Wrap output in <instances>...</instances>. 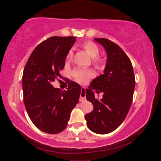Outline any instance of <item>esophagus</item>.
<instances>
[{
    "label": "esophagus",
    "instance_id": "obj_1",
    "mask_svg": "<svg viewBox=\"0 0 161 161\" xmlns=\"http://www.w3.org/2000/svg\"><path fill=\"white\" fill-rule=\"evenodd\" d=\"M86 100V94H85V88L82 87L81 89V93H80V102H82Z\"/></svg>",
    "mask_w": 161,
    "mask_h": 161
}]
</instances>
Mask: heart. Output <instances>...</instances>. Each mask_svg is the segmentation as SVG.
Instances as JSON below:
<instances>
[{"label":"heart","mask_w":161,"mask_h":161,"mask_svg":"<svg viewBox=\"0 0 161 161\" xmlns=\"http://www.w3.org/2000/svg\"><path fill=\"white\" fill-rule=\"evenodd\" d=\"M83 48L86 51L92 58H93L94 64L99 65L101 63L100 59L97 58L99 54V47L92 42H86L83 45ZM73 57V50H70L67 54V60H71ZM72 75L79 82L84 83L94 76V72L91 69H84V68L77 67L72 70Z\"/></svg>","instance_id":"heart-1"}]
</instances>
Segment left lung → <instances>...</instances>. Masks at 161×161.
I'll return each mask as SVG.
<instances>
[{
	"mask_svg": "<svg viewBox=\"0 0 161 161\" xmlns=\"http://www.w3.org/2000/svg\"><path fill=\"white\" fill-rule=\"evenodd\" d=\"M107 52V64L101 75L86 89L87 101L94 109L84 116L86 125L94 133L107 134L116 129L126 118L132 103L135 76L132 64L123 50L106 38H94ZM103 93L99 100L93 90Z\"/></svg>",
	"mask_w": 161,
	"mask_h": 161,
	"instance_id": "1",
	"label": "left lung"
}]
</instances>
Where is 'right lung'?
<instances>
[{"mask_svg":"<svg viewBox=\"0 0 161 161\" xmlns=\"http://www.w3.org/2000/svg\"><path fill=\"white\" fill-rule=\"evenodd\" d=\"M75 37H52L30 56L23 75V101L32 123L42 131L56 134L67 127L70 113L79 102L81 86L71 81L67 90L52 85L60 77Z\"/></svg>","mask_w":161,"mask_h":161,"instance_id":"1","label":"right lung"}]
</instances>
